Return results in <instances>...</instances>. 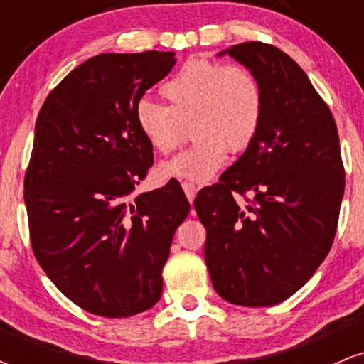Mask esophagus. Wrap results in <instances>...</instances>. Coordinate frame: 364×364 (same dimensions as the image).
<instances>
[{"mask_svg":"<svg viewBox=\"0 0 364 364\" xmlns=\"http://www.w3.org/2000/svg\"><path fill=\"white\" fill-rule=\"evenodd\" d=\"M181 186H183V191H185L186 198L190 200V203L193 202V198H195V195H196V186L193 185V183H188V181H183Z\"/></svg>","mask_w":364,"mask_h":364,"instance_id":"1","label":"esophagus"}]
</instances>
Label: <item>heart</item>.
Here are the masks:
<instances>
[{"label": "heart", "mask_w": 364, "mask_h": 364, "mask_svg": "<svg viewBox=\"0 0 364 364\" xmlns=\"http://www.w3.org/2000/svg\"><path fill=\"white\" fill-rule=\"evenodd\" d=\"M168 106L140 101L135 121L140 135L159 154H169L185 136L195 144L159 166L166 179L208 181L228 161V152L248 149L263 119V89L243 65L190 60L161 87Z\"/></svg>", "instance_id": "b5f03b06"}]
</instances>
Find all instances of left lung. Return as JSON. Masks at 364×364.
<instances>
[{"instance_id":"1","label":"left lung","mask_w":364,"mask_h":364,"mask_svg":"<svg viewBox=\"0 0 364 364\" xmlns=\"http://www.w3.org/2000/svg\"><path fill=\"white\" fill-rule=\"evenodd\" d=\"M223 54L260 80L263 119L243 156L193 205L217 294L272 306L301 289L332 248L346 183L339 133L310 78L281 49L253 41Z\"/></svg>"}]
</instances>
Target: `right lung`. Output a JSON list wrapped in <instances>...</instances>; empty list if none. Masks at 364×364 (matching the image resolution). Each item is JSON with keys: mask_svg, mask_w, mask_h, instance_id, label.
<instances>
[{"mask_svg": "<svg viewBox=\"0 0 364 364\" xmlns=\"http://www.w3.org/2000/svg\"><path fill=\"white\" fill-rule=\"evenodd\" d=\"M176 63L173 51L104 53L51 90L25 173L34 255L68 299L107 318L159 301L162 269L190 212L181 186L133 195L154 164L135 109Z\"/></svg>", "mask_w": 364, "mask_h": 364, "instance_id": "1", "label": "right lung"}]
</instances>
